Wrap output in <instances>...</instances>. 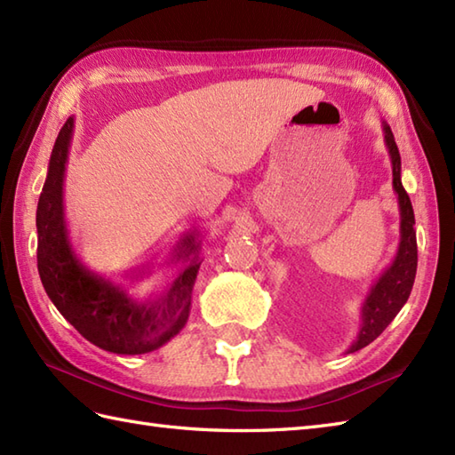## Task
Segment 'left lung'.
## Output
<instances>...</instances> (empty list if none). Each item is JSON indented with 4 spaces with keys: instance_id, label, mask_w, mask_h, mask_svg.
Wrapping results in <instances>:
<instances>
[{
    "instance_id": "obj_1",
    "label": "left lung",
    "mask_w": 455,
    "mask_h": 455,
    "mask_svg": "<svg viewBox=\"0 0 455 455\" xmlns=\"http://www.w3.org/2000/svg\"><path fill=\"white\" fill-rule=\"evenodd\" d=\"M383 134L385 147L389 150L391 166H393V189L399 199V212H401V243L397 256L393 264L385 269L381 277L371 285L367 293L363 307H362V324L357 332L355 342L347 347V354L362 350L367 344H371L385 328L389 326L397 313L407 303V299L412 291L414 275H417V230H414V211L411 205L409 193L404 191L401 183V154L397 142L391 132V127L383 121Z\"/></svg>"
}]
</instances>
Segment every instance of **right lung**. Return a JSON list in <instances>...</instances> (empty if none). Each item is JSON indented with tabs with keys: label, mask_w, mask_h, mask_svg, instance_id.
Listing matches in <instances>:
<instances>
[{
	"label": "right lung",
	"mask_w": 455,
	"mask_h": 455,
	"mask_svg": "<svg viewBox=\"0 0 455 455\" xmlns=\"http://www.w3.org/2000/svg\"><path fill=\"white\" fill-rule=\"evenodd\" d=\"M74 134L68 117L54 142L36 207V266L46 295L60 315L101 350L147 354L170 342L186 326L191 291L203 259L193 233L173 248L172 262H183L180 275L156 297L137 301L127 289L85 266L70 243L64 219V176Z\"/></svg>",
	"instance_id": "right-lung-1"
}]
</instances>
